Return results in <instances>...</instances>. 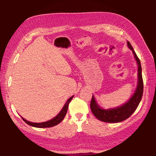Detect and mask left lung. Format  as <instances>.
Wrapping results in <instances>:
<instances>
[{
    "label": "left lung",
    "mask_w": 156,
    "mask_h": 156,
    "mask_svg": "<svg viewBox=\"0 0 156 156\" xmlns=\"http://www.w3.org/2000/svg\"><path fill=\"white\" fill-rule=\"evenodd\" d=\"M127 44L129 49H131L133 51L134 57L137 61L138 65V83L136 92L132 96L131 99L129 101L123 105L122 106L112 109H102L98 105H97L96 100L94 99V96H92V98L90 103V108L92 113L96 118L100 121L105 122H119L125 120L128 118L133 114L135 112L137 107H138L140 102L142 99V94H143V80L142 76V67L140 61L138 57L137 56L136 52L132 47L131 43L127 41Z\"/></svg>",
    "instance_id": "8db88e82"
}]
</instances>
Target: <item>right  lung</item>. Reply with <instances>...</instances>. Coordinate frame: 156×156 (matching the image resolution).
Returning a JSON list of instances; mask_svg holds the SVG:
<instances>
[{"label":"right lung","instance_id":"1","mask_svg":"<svg viewBox=\"0 0 156 156\" xmlns=\"http://www.w3.org/2000/svg\"><path fill=\"white\" fill-rule=\"evenodd\" d=\"M73 96H72L70 98H69L67 100V101L66 102L65 105H64V107H63L62 109L61 110V112H60L58 114L56 117L53 118V119L50 120L49 121H47V122H41V123H34V122H29V121L25 120L24 118H23V120H24V122H26L27 124V125H30V126H34V127H38V128H47V127H51V126H56L57 125H58V124L61 122V121L64 119L65 116L66 115V113H67V109H68V107H69V102L73 98Z\"/></svg>","mask_w":156,"mask_h":156}]
</instances>
